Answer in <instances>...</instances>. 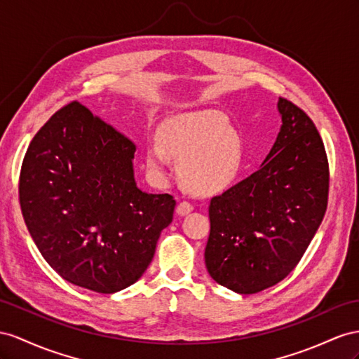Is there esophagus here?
Returning <instances> with one entry per match:
<instances>
[{"instance_id":"1","label":"esophagus","mask_w":359,"mask_h":359,"mask_svg":"<svg viewBox=\"0 0 359 359\" xmlns=\"http://www.w3.org/2000/svg\"><path fill=\"white\" fill-rule=\"evenodd\" d=\"M192 210H194V206H192L191 203H188V201H180L177 209H176V212H177V215H180V217H185V215H188L189 212H192Z\"/></svg>"}]
</instances>
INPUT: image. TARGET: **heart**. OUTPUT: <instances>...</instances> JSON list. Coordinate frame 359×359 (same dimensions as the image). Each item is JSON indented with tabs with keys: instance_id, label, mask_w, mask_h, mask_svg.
Returning <instances> with one entry per match:
<instances>
[{
	"instance_id": "obj_1",
	"label": "heart",
	"mask_w": 359,
	"mask_h": 359,
	"mask_svg": "<svg viewBox=\"0 0 359 359\" xmlns=\"http://www.w3.org/2000/svg\"><path fill=\"white\" fill-rule=\"evenodd\" d=\"M159 142H147L144 161L151 179H167L171 159H180L179 177L197 194H212L236 180L243 165L241 141L217 110L180 115L159 127Z\"/></svg>"
}]
</instances>
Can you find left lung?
<instances>
[{
  "label": "left lung",
  "instance_id": "8db88e82",
  "mask_svg": "<svg viewBox=\"0 0 359 359\" xmlns=\"http://www.w3.org/2000/svg\"><path fill=\"white\" fill-rule=\"evenodd\" d=\"M280 130L258 171L210 200L208 273L255 294L294 270L325 217L329 167L323 141L302 109L279 98Z\"/></svg>",
  "mask_w": 359,
  "mask_h": 359
}]
</instances>
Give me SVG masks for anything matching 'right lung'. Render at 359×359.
<instances>
[{"label": "right lung", "instance_id": "obj_1", "mask_svg": "<svg viewBox=\"0 0 359 359\" xmlns=\"http://www.w3.org/2000/svg\"><path fill=\"white\" fill-rule=\"evenodd\" d=\"M136 147L71 103L30 142L20 203L43 259L60 278L101 294L130 287L149 267L176 200L135 180Z\"/></svg>", "mask_w": 359, "mask_h": 359}]
</instances>
